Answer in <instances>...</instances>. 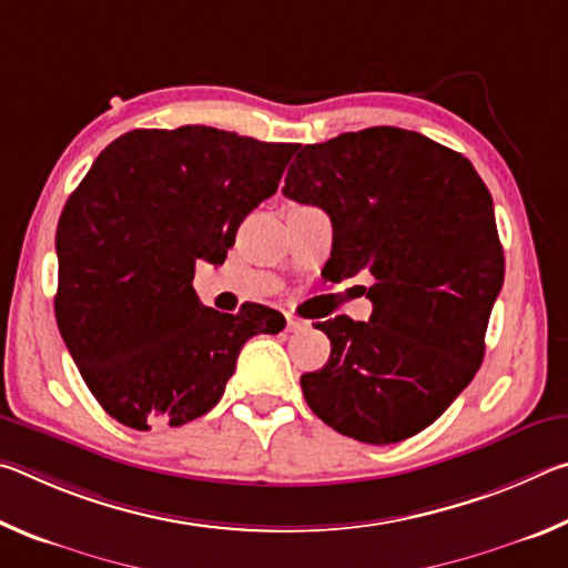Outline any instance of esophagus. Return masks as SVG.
Masks as SVG:
<instances>
[{"label": "esophagus", "instance_id": "1", "mask_svg": "<svg viewBox=\"0 0 568 568\" xmlns=\"http://www.w3.org/2000/svg\"><path fill=\"white\" fill-rule=\"evenodd\" d=\"M307 321H303V318H295V315H287V325L285 328L291 331V333H301V331H307Z\"/></svg>", "mask_w": 568, "mask_h": 568}]
</instances>
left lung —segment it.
Wrapping results in <instances>:
<instances>
[{
  "mask_svg": "<svg viewBox=\"0 0 568 568\" xmlns=\"http://www.w3.org/2000/svg\"><path fill=\"white\" fill-rule=\"evenodd\" d=\"M283 195L328 213L325 273L371 275V321L318 323L331 358L303 373L307 406L343 436L398 444L428 428L474 381L504 285L491 192L474 165L400 128L305 145Z\"/></svg>",
  "mask_w": 568,
  "mask_h": 568,
  "instance_id": "1",
  "label": "left lung"
}]
</instances>
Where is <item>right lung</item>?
Segmentation results:
<instances>
[{
    "mask_svg": "<svg viewBox=\"0 0 568 568\" xmlns=\"http://www.w3.org/2000/svg\"><path fill=\"white\" fill-rule=\"evenodd\" d=\"M185 124L110 142L57 225L54 315L100 406L150 430L195 420L223 398L240 348L285 318L200 303V261L223 265L250 210L275 195L295 150Z\"/></svg>",
    "mask_w": 568,
    "mask_h": 568,
    "instance_id": "obj_1",
    "label": "right lung"
}]
</instances>
